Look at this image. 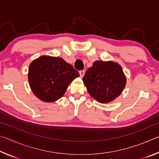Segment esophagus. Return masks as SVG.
Instances as JSON below:
<instances>
[{"mask_svg":"<svg viewBox=\"0 0 159 159\" xmlns=\"http://www.w3.org/2000/svg\"><path fill=\"white\" fill-rule=\"evenodd\" d=\"M79 74H80V76L83 77L85 74V71H84V70H81V71H79Z\"/></svg>","mask_w":159,"mask_h":159,"instance_id":"obj_1","label":"esophagus"}]
</instances>
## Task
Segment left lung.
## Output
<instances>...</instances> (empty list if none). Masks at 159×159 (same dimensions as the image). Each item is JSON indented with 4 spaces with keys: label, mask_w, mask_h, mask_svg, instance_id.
Instances as JSON below:
<instances>
[{
    "label": "left lung",
    "mask_w": 159,
    "mask_h": 159,
    "mask_svg": "<svg viewBox=\"0 0 159 159\" xmlns=\"http://www.w3.org/2000/svg\"><path fill=\"white\" fill-rule=\"evenodd\" d=\"M88 92L101 103L114 100L124 89L126 78L119 64L96 61L83 78Z\"/></svg>",
    "instance_id": "left-lung-1"
}]
</instances>
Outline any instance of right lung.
<instances>
[{"label": "right lung", "mask_w": 159, "mask_h": 159, "mask_svg": "<svg viewBox=\"0 0 159 159\" xmlns=\"http://www.w3.org/2000/svg\"><path fill=\"white\" fill-rule=\"evenodd\" d=\"M79 73L62 58L41 56L32 61L28 79L32 92L46 102L57 100L65 93L72 80Z\"/></svg>", "instance_id": "right-lung-1"}]
</instances>
